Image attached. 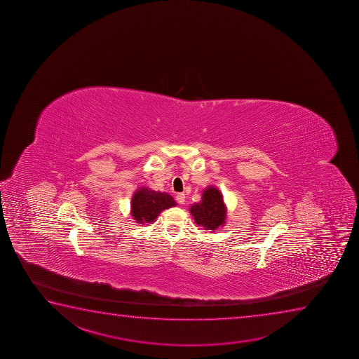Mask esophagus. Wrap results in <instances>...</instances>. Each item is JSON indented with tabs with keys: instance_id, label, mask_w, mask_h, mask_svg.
Listing matches in <instances>:
<instances>
[{
	"instance_id": "34e87169",
	"label": "esophagus",
	"mask_w": 359,
	"mask_h": 359,
	"mask_svg": "<svg viewBox=\"0 0 359 359\" xmlns=\"http://www.w3.org/2000/svg\"><path fill=\"white\" fill-rule=\"evenodd\" d=\"M175 199H177V202L179 203V204H184L185 203V194H177V197H175Z\"/></svg>"
}]
</instances>
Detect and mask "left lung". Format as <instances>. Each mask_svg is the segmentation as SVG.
Instances as JSON below:
<instances>
[{
	"mask_svg": "<svg viewBox=\"0 0 359 359\" xmlns=\"http://www.w3.org/2000/svg\"><path fill=\"white\" fill-rule=\"evenodd\" d=\"M190 212L196 224L215 232L217 228L224 226L227 215L222 194L219 189L209 186L203 191L202 201L191 205Z\"/></svg>",
	"mask_w": 359,
	"mask_h": 359,
	"instance_id": "1",
	"label": "left lung"
}]
</instances>
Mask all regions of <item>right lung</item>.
<instances>
[{"mask_svg": "<svg viewBox=\"0 0 359 359\" xmlns=\"http://www.w3.org/2000/svg\"><path fill=\"white\" fill-rule=\"evenodd\" d=\"M175 205L177 203L170 194L150 190L143 186L132 196V217L137 224H151L160 215L161 211Z\"/></svg>", "mask_w": 359, "mask_h": 359, "instance_id": "right-lung-1", "label": "right lung"}]
</instances>
